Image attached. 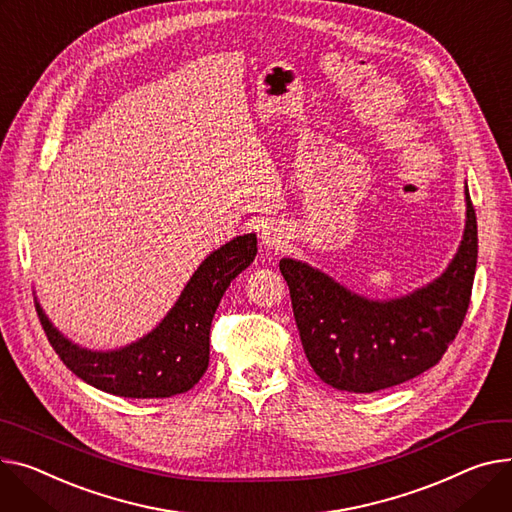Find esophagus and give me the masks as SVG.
<instances>
[{"instance_id":"34e87169","label":"esophagus","mask_w":512,"mask_h":512,"mask_svg":"<svg viewBox=\"0 0 512 512\" xmlns=\"http://www.w3.org/2000/svg\"><path fill=\"white\" fill-rule=\"evenodd\" d=\"M259 234H261V245L267 251H282L288 243V232L284 230L282 224L267 220L259 226Z\"/></svg>"}]
</instances>
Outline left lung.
Masks as SVG:
<instances>
[{"instance_id":"8db88e82","label":"left lung","mask_w":512,"mask_h":512,"mask_svg":"<svg viewBox=\"0 0 512 512\" xmlns=\"http://www.w3.org/2000/svg\"><path fill=\"white\" fill-rule=\"evenodd\" d=\"M478 222L465 183V228L457 253L428 284L395 298H368L300 259L284 257L300 342L317 377L333 389L374 393L432 368L463 325Z\"/></svg>"}]
</instances>
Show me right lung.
<instances>
[{
  "mask_svg": "<svg viewBox=\"0 0 512 512\" xmlns=\"http://www.w3.org/2000/svg\"><path fill=\"white\" fill-rule=\"evenodd\" d=\"M257 255V234H241L199 263L160 323L135 342L113 350H90L63 335L37 311L53 350L84 383L129 399H160L193 389L210 362V329L230 282Z\"/></svg>",
  "mask_w": 512,
  "mask_h": 512,
  "instance_id": "obj_1",
  "label": "right lung"
}]
</instances>
